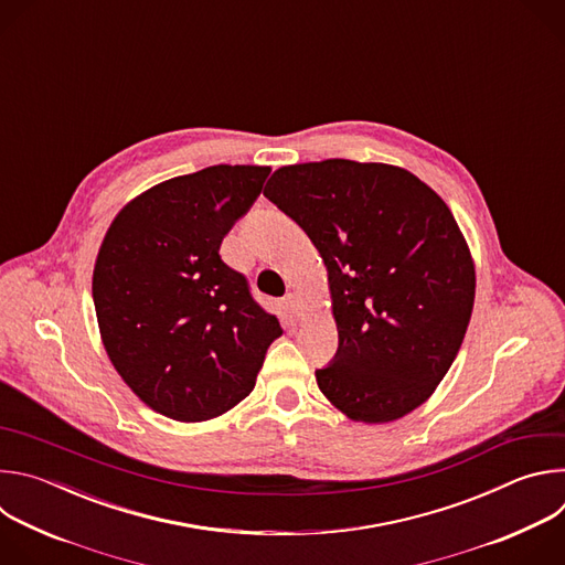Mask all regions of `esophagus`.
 I'll list each match as a JSON object with an SVG mask.
<instances>
[{
	"instance_id": "esophagus-1",
	"label": "esophagus",
	"mask_w": 565,
	"mask_h": 565,
	"mask_svg": "<svg viewBox=\"0 0 565 565\" xmlns=\"http://www.w3.org/2000/svg\"><path fill=\"white\" fill-rule=\"evenodd\" d=\"M284 303H286V308H288V312H290V317L292 319H303V315H306V308H303V301L292 292V295H288L286 299H284Z\"/></svg>"
}]
</instances>
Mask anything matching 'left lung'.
I'll return each instance as SVG.
<instances>
[{"instance_id": "1", "label": "left lung", "mask_w": 565, "mask_h": 565, "mask_svg": "<svg viewBox=\"0 0 565 565\" xmlns=\"http://www.w3.org/2000/svg\"><path fill=\"white\" fill-rule=\"evenodd\" d=\"M264 196L329 270L340 344L315 371L321 393L369 425L420 407L473 308V262L447 203L407 170L344 158L279 168Z\"/></svg>"}]
</instances>
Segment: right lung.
<instances>
[{
    "mask_svg": "<svg viewBox=\"0 0 565 565\" xmlns=\"http://www.w3.org/2000/svg\"><path fill=\"white\" fill-rule=\"evenodd\" d=\"M270 168L212 166L158 183L109 225L94 268L107 355L153 412L181 423L216 418L253 388L284 333L223 264V236Z\"/></svg>",
    "mask_w": 565,
    "mask_h": 565,
    "instance_id": "1",
    "label": "right lung"
}]
</instances>
